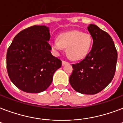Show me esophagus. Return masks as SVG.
<instances>
[{"label": "esophagus", "mask_w": 123, "mask_h": 123, "mask_svg": "<svg viewBox=\"0 0 123 123\" xmlns=\"http://www.w3.org/2000/svg\"><path fill=\"white\" fill-rule=\"evenodd\" d=\"M68 64V62L66 61H62V65L64 66L65 65V64Z\"/></svg>", "instance_id": "obj_1"}]
</instances>
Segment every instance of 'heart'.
<instances>
[{"mask_svg": "<svg viewBox=\"0 0 123 123\" xmlns=\"http://www.w3.org/2000/svg\"><path fill=\"white\" fill-rule=\"evenodd\" d=\"M57 40L50 43L51 48L56 54L66 48V53L71 59L77 61L84 58L89 51L91 37L89 34L79 31H72L62 33Z\"/></svg>", "mask_w": 123, "mask_h": 123, "instance_id": "obj_1", "label": "heart"}]
</instances>
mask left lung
<instances>
[{"mask_svg":"<svg viewBox=\"0 0 123 123\" xmlns=\"http://www.w3.org/2000/svg\"><path fill=\"white\" fill-rule=\"evenodd\" d=\"M88 31L93 43L90 52L79 63L72 64L71 87L78 92L95 94L105 89L114 76L117 52L112 37L97 25L90 24Z\"/></svg>","mask_w":123,"mask_h":123,"instance_id":"obj_1","label":"left lung"}]
</instances>
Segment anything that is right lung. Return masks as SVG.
<instances>
[{"mask_svg":"<svg viewBox=\"0 0 123 123\" xmlns=\"http://www.w3.org/2000/svg\"><path fill=\"white\" fill-rule=\"evenodd\" d=\"M50 30L34 25L20 32L7 49V70L16 87L28 93H39L50 86L62 62L51 54Z\"/></svg>","mask_w":123,"mask_h":123,"instance_id":"right-lung-1","label":"right lung"}]
</instances>
